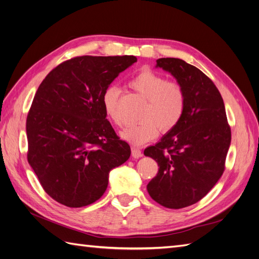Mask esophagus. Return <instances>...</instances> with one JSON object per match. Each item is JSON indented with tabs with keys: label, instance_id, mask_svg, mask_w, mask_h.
<instances>
[{
	"label": "esophagus",
	"instance_id": "34e87169",
	"mask_svg": "<svg viewBox=\"0 0 259 259\" xmlns=\"http://www.w3.org/2000/svg\"><path fill=\"white\" fill-rule=\"evenodd\" d=\"M132 156H133V158H135V159L142 158V156H143V152H142V150H140V149H139L138 147L133 146V147H132Z\"/></svg>",
	"mask_w": 259,
	"mask_h": 259
}]
</instances>
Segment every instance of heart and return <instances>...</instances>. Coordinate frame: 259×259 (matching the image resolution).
Segmentation results:
<instances>
[{
    "instance_id": "b5f03b06",
    "label": "heart",
    "mask_w": 259,
    "mask_h": 259,
    "mask_svg": "<svg viewBox=\"0 0 259 259\" xmlns=\"http://www.w3.org/2000/svg\"><path fill=\"white\" fill-rule=\"evenodd\" d=\"M131 88L146 99L139 113L140 121L121 132V137L133 145H143L154 139L159 130H173L184 115L187 95L184 85L175 80H167L163 74L150 69H143L128 82ZM121 90L109 85L101 95L106 114L117 126L123 123L120 112Z\"/></svg>"
}]
</instances>
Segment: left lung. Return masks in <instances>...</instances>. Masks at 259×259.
Instances as JSON below:
<instances>
[{
	"label": "left lung",
	"mask_w": 259,
	"mask_h": 259,
	"mask_svg": "<svg viewBox=\"0 0 259 259\" xmlns=\"http://www.w3.org/2000/svg\"><path fill=\"white\" fill-rule=\"evenodd\" d=\"M156 67L184 85L187 104L176 126L145 149L159 165L147 190L162 206L178 209L204 198L222 177L231 130L221 93L200 69L178 58H160Z\"/></svg>",
	"instance_id": "1"
}]
</instances>
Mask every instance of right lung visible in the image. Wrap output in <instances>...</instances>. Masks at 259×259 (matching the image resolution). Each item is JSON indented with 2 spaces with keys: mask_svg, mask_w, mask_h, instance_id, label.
I'll return each mask as SVG.
<instances>
[{
  "mask_svg": "<svg viewBox=\"0 0 259 259\" xmlns=\"http://www.w3.org/2000/svg\"><path fill=\"white\" fill-rule=\"evenodd\" d=\"M135 56H79L61 62L38 86L27 116L28 162L44 191L68 207L103 197L109 171L131 155L101 103L104 91Z\"/></svg>",
  "mask_w": 259,
  "mask_h": 259,
  "instance_id": "1",
  "label": "right lung"
}]
</instances>
